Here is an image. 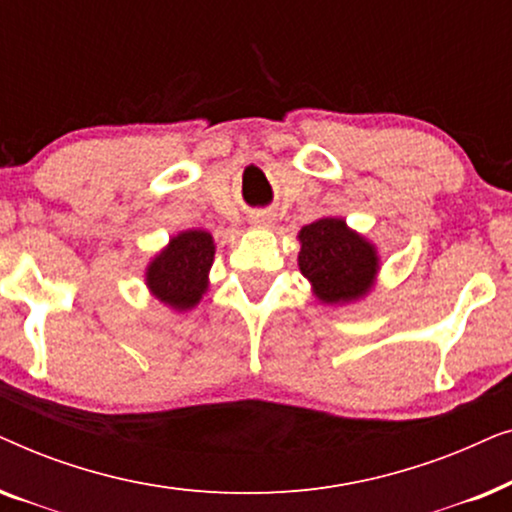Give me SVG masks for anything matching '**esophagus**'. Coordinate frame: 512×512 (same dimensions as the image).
Masks as SVG:
<instances>
[{"mask_svg": "<svg viewBox=\"0 0 512 512\" xmlns=\"http://www.w3.org/2000/svg\"><path fill=\"white\" fill-rule=\"evenodd\" d=\"M251 223H254V226H258V228L270 226V223H272V214H268V212H258V214L251 216Z\"/></svg>", "mask_w": 512, "mask_h": 512, "instance_id": "34e87169", "label": "esophagus"}]
</instances>
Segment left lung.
<instances>
[{
  "label": "left lung",
  "instance_id": "1",
  "mask_svg": "<svg viewBox=\"0 0 512 512\" xmlns=\"http://www.w3.org/2000/svg\"><path fill=\"white\" fill-rule=\"evenodd\" d=\"M298 268L324 305H347L373 291L377 247L338 216H321L298 233Z\"/></svg>",
  "mask_w": 512,
  "mask_h": 512
}]
</instances>
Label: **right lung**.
Segmentation results:
<instances>
[{
	"mask_svg": "<svg viewBox=\"0 0 512 512\" xmlns=\"http://www.w3.org/2000/svg\"><path fill=\"white\" fill-rule=\"evenodd\" d=\"M214 254L212 233L181 230L146 265V289L174 312L193 310L209 289Z\"/></svg>",
	"mask_w": 512,
	"mask_h": 512,
	"instance_id": "obj_1",
	"label": "right lung"
}]
</instances>
